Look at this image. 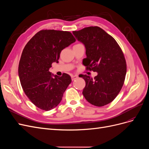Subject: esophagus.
Masks as SVG:
<instances>
[{"mask_svg": "<svg viewBox=\"0 0 149 149\" xmlns=\"http://www.w3.org/2000/svg\"><path fill=\"white\" fill-rule=\"evenodd\" d=\"M78 78V76L77 75H72L71 76V79L72 81H74Z\"/></svg>", "mask_w": 149, "mask_h": 149, "instance_id": "1", "label": "esophagus"}]
</instances>
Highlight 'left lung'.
<instances>
[{"mask_svg":"<svg viewBox=\"0 0 149 149\" xmlns=\"http://www.w3.org/2000/svg\"><path fill=\"white\" fill-rule=\"evenodd\" d=\"M73 33L86 48L83 64L97 72L94 79L82 74L86 82L83 94L91 104L101 107L113 101L123 88L127 65L124 53L116 40L97 26H88Z\"/></svg>","mask_w":149,"mask_h":149,"instance_id":"8db88e82","label":"left lung"}]
</instances>
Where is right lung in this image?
<instances>
[{
	"label": "right lung",
	"mask_w": 149,
	"mask_h": 149,
	"mask_svg": "<svg viewBox=\"0 0 149 149\" xmlns=\"http://www.w3.org/2000/svg\"><path fill=\"white\" fill-rule=\"evenodd\" d=\"M75 41L70 31L42 30L24 47L19 65L20 81L26 96L40 109L47 111L56 107L71 83L69 74L59 77L49 70L53 62H58L63 49Z\"/></svg>",
	"instance_id": "obj_1"
}]
</instances>
